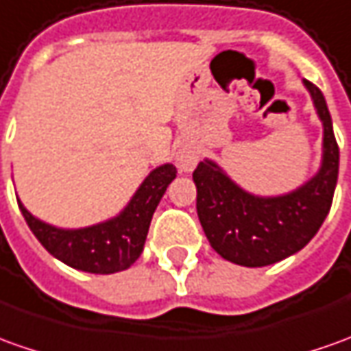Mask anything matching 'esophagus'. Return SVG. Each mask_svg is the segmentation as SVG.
I'll return each mask as SVG.
<instances>
[{"label":"esophagus","instance_id":"esophagus-1","mask_svg":"<svg viewBox=\"0 0 351 351\" xmlns=\"http://www.w3.org/2000/svg\"><path fill=\"white\" fill-rule=\"evenodd\" d=\"M176 163H178V167H180L182 171H192L195 165V156L192 152H188V149H178V154H176Z\"/></svg>","mask_w":351,"mask_h":351}]
</instances>
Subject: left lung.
Masks as SVG:
<instances>
[{
	"label": "left lung",
	"instance_id": "1",
	"mask_svg": "<svg viewBox=\"0 0 351 351\" xmlns=\"http://www.w3.org/2000/svg\"><path fill=\"white\" fill-rule=\"evenodd\" d=\"M323 121V165L309 182L278 197H256L211 161L197 163L195 209L211 247L244 267H265L300 252L317 234L332 206L338 180V144L325 95L304 80Z\"/></svg>",
	"mask_w": 351,
	"mask_h": 351
}]
</instances>
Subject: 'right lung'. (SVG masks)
Listing matches in <instances>:
<instances>
[{
    "label": "right lung",
    "mask_w": 351,
    "mask_h": 351,
    "mask_svg": "<svg viewBox=\"0 0 351 351\" xmlns=\"http://www.w3.org/2000/svg\"><path fill=\"white\" fill-rule=\"evenodd\" d=\"M175 176V165L167 163L157 167L138 188L121 215L78 230L45 225L30 215L19 199L16 202L26 225L51 256L78 271L109 275L125 271L140 257L154 211Z\"/></svg>",
    "instance_id": "obj_1"
}]
</instances>
